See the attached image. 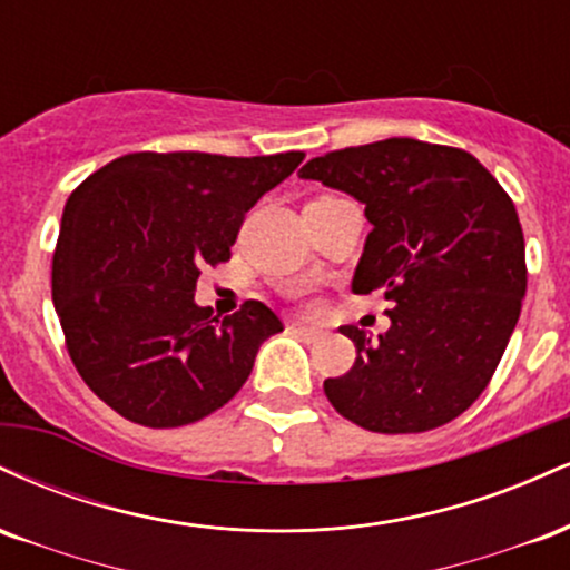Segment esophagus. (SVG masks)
Here are the masks:
<instances>
[{
	"mask_svg": "<svg viewBox=\"0 0 570 570\" xmlns=\"http://www.w3.org/2000/svg\"><path fill=\"white\" fill-rule=\"evenodd\" d=\"M289 330L294 332V335L297 337H303V340H307V343H313V340H318L324 335L322 330H318V326H307V324H292Z\"/></svg>",
	"mask_w": 570,
	"mask_h": 570,
	"instance_id": "obj_1",
	"label": "esophagus"
}]
</instances>
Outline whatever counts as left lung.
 I'll return each mask as SVG.
<instances>
[{
    "mask_svg": "<svg viewBox=\"0 0 570 570\" xmlns=\"http://www.w3.org/2000/svg\"><path fill=\"white\" fill-rule=\"evenodd\" d=\"M364 206L372 225L353 294L383 292L391 330L340 326L356 362L326 377L340 415L377 434H421L474 404L499 367L525 297V240L514 203L474 155L385 139L307 160Z\"/></svg>",
    "mask_w": 570,
    "mask_h": 570,
    "instance_id": "left-lung-1",
    "label": "left lung"
}]
</instances>
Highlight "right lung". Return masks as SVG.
<instances>
[{
    "label": "right lung",
    "mask_w": 570,
    "mask_h": 570,
    "mask_svg": "<svg viewBox=\"0 0 570 570\" xmlns=\"http://www.w3.org/2000/svg\"><path fill=\"white\" fill-rule=\"evenodd\" d=\"M303 158L130 153L69 195L53 305L71 362L101 402L141 426L176 429L238 394L284 324L259 299L212 318L195 284L203 265L230 259L248 208Z\"/></svg>",
    "instance_id": "1"
}]
</instances>
